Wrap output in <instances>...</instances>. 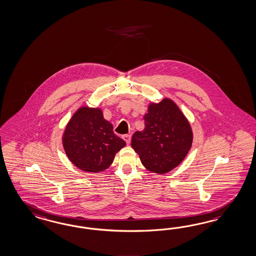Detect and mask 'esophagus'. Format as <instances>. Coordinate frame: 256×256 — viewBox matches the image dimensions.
<instances>
[{"label":"esophagus","instance_id":"1","mask_svg":"<svg viewBox=\"0 0 256 256\" xmlns=\"http://www.w3.org/2000/svg\"><path fill=\"white\" fill-rule=\"evenodd\" d=\"M122 138L124 139V141L127 144H129L131 142V134H124L122 136Z\"/></svg>","mask_w":256,"mask_h":256}]
</instances>
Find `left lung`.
<instances>
[{"mask_svg":"<svg viewBox=\"0 0 256 256\" xmlns=\"http://www.w3.org/2000/svg\"><path fill=\"white\" fill-rule=\"evenodd\" d=\"M145 128L136 132L131 146L142 164L157 174H164L184 160L192 144L190 122L171 99L150 102L144 116Z\"/></svg>","mask_w":256,"mask_h":256,"instance_id":"left-lung-1","label":"left lung"}]
</instances>
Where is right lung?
Wrapping results in <instances>:
<instances>
[{
  "instance_id": "add662e5",
  "label": "right lung",
  "mask_w": 256,
  "mask_h": 256,
  "mask_svg": "<svg viewBox=\"0 0 256 256\" xmlns=\"http://www.w3.org/2000/svg\"><path fill=\"white\" fill-rule=\"evenodd\" d=\"M126 145L104 118L102 110L81 106L74 112L62 134L67 157L78 168L98 173L110 168L115 155Z\"/></svg>"
}]
</instances>
